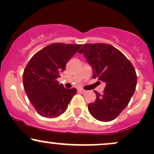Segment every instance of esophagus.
Listing matches in <instances>:
<instances>
[{"instance_id": "esophagus-1", "label": "esophagus", "mask_w": 154, "mask_h": 154, "mask_svg": "<svg viewBox=\"0 0 154 154\" xmlns=\"http://www.w3.org/2000/svg\"><path fill=\"white\" fill-rule=\"evenodd\" d=\"M78 92H81V93H85V92H86V90H85L84 89H82V88H79V89H78Z\"/></svg>"}]
</instances>
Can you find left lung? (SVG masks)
Wrapping results in <instances>:
<instances>
[{
    "instance_id": "1",
    "label": "left lung",
    "mask_w": 154,
    "mask_h": 154,
    "mask_svg": "<svg viewBox=\"0 0 154 154\" xmlns=\"http://www.w3.org/2000/svg\"><path fill=\"white\" fill-rule=\"evenodd\" d=\"M93 69L92 78L105 82L103 94L95 92L96 100L88 105L95 119H116L130 102L136 90L137 75L133 64L121 51L110 44H85L79 51Z\"/></svg>"
}]
</instances>
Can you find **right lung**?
Returning a JSON list of instances; mask_svg holds the SVG:
<instances>
[{"instance_id": "obj_1", "label": "right lung", "mask_w": 154, "mask_h": 154, "mask_svg": "<svg viewBox=\"0 0 154 154\" xmlns=\"http://www.w3.org/2000/svg\"><path fill=\"white\" fill-rule=\"evenodd\" d=\"M82 44L54 43L31 57L24 69L23 82L31 103L40 116L56 118L64 113L77 93L76 88L66 89L57 78Z\"/></svg>"}]
</instances>
